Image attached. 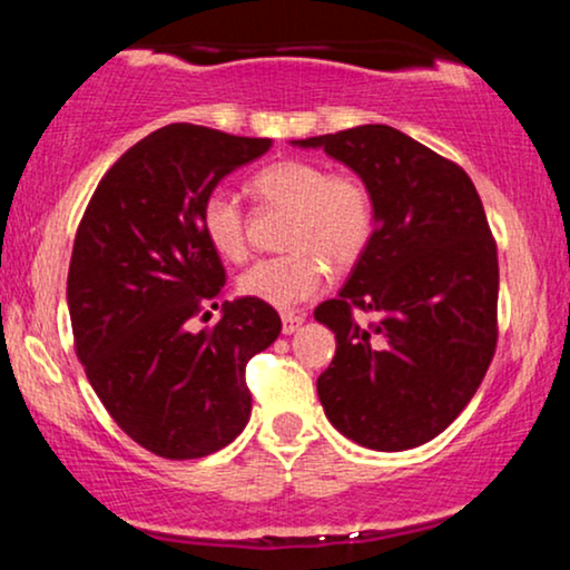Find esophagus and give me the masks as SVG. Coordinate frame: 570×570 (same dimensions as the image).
<instances>
[{
    "mask_svg": "<svg viewBox=\"0 0 570 570\" xmlns=\"http://www.w3.org/2000/svg\"><path fill=\"white\" fill-rule=\"evenodd\" d=\"M303 324L305 318L297 316V313H284V316H281V330H284V335H294Z\"/></svg>",
    "mask_w": 570,
    "mask_h": 570,
    "instance_id": "obj_1",
    "label": "esophagus"
}]
</instances>
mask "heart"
Instances as JSON below:
<instances>
[{"mask_svg":"<svg viewBox=\"0 0 570 570\" xmlns=\"http://www.w3.org/2000/svg\"><path fill=\"white\" fill-rule=\"evenodd\" d=\"M267 206L289 208L281 257L257 259L238 276V292L278 311L305 303L324 289L330 267L362 257L375 233V200L362 179L330 174L322 163L284 158L259 168L248 181ZM200 230L222 259L246 254V222L227 189H212L200 206Z\"/></svg>","mask_w":570,"mask_h":570,"instance_id":"heart-1","label":"heart"}]
</instances>
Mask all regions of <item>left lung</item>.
<instances>
[{"label":"left lung","mask_w":570,"mask_h":570,"mask_svg":"<svg viewBox=\"0 0 570 570\" xmlns=\"http://www.w3.org/2000/svg\"><path fill=\"white\" fill-rule=\"evenodd\" d=\"M324 149L375 200V233L316 322L337 351L318 375L324 415L381 453L442 434L472 402L495 351L499 259L485 208L463 168L391 126L292 141ZM353 306L376 313L370 327Z\"/></svg>","instance_id":"left-lung-1"}]
</instances>
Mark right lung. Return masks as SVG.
I'll list each match as a JSON object with an SVG mask.
<instances>
[{
  "mask_svg": "<svg viewBox=\"0 0 570 570\" xmlns=\"http://www.w3.org/2000/svg\"><path fill=\"white\" fill-rule=\"evenodd\" d=\"M271 147L189 122L155 130L104 174L77 230L67 281L77 356L117 426L160 458L212 455L246 429V364L281 335L278 313L252 297L225 299L214 331L188 330L225 286L203 200Z\"/></svg>",
  "mask_w": 570,
  "mask_h": 570,
  "instance_id": "obj_1",
  "label": "right lung"
}]
</instances>
